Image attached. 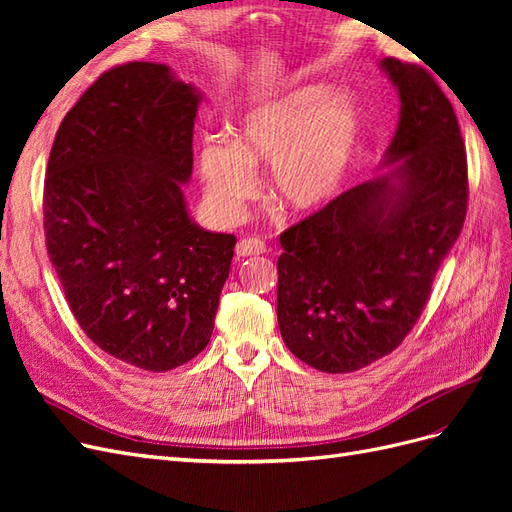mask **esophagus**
<instances>
[{
  "label": "esophagus",
  "instance_id": "1",
  "mask_svg": "<svg viewBox=\"0 0 512 512\" xmlns=\"http://www.w3.org/2000/svg\"><path fill=\"white\" fill-rule=\"evenodd\" d=\"M265 252H267V243L258 237H245L237 243V256H256Z\"/></svg>",
  "mask_w": 512,
  "mask_h": 512
}]
</instances>
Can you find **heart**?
I'll list each match as a JSON object with an SVG mask.
<instances>
[{"mask_svg":"<svg viewBox=\"0 0 512 512\" xmlns=\"http://www.w3.org/2000/svg\"><path fill=\"white\" fill-rule=\"evenodd\" d=\"M237 145L209 138L198 170L209 203L237 215L256 194L258 164H273L275 196L309 211L337 192L363 136V111L352 98H333L327 85H309L256 106L237 128Z\"/></svg>","mask_w":512,"mask_h":512,"instance_id":"heart-1","label":"heart"}]
</instances>
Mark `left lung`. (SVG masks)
Segmentation results:
<instances>
[{"mask_svg": "<svg viewBox=\"0 0 512 512\" xmlns=\"http://www.w3.org/2000/svg\"><path fill=\"white\" fill-rule=\"evenodd\" d=\"M382 70L401 111L384 164L280 235L277 322L288 350L348 374L391 354L412 331L468 211V158L433 76L395 57Z\"/></svg>", "mask_w": 512, "mask_h": 512, "instance_id": "obj_1", "label": "left lung"}]
</instances>
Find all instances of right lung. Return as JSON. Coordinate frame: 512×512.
I'll list each match as a JSON object with an SVG mask.
<instances>
[{"label":"right lung","instance_id":"obj_1","mask_svg":"<svg viewBox=\"0 0 512 512\" xmlns=\"http://www.w3.org/2000/svg\"><path fill=\"white\" fill-rule=\"evenodd\" d=\"M198 102L164 64L115 66L61 121L46 166V250L72 314L147 371L205 350L235 254V235L196 226L181 192Z\"/></svg>","mask_w":512,"mask_h":512}]
</instances>
